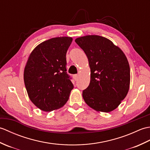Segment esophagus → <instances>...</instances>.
<instances>
[{
	"label": "esophagus",
	"mask_w": 150,
	"mask_h": 150,
	"mask_svg": "<svg viewBox=\"0 0 150 150\" xmlns=\"http://www.w3.org/2000/svg\"><path fill=\"white\" fill-rule=\"evenodd\" d=\"M73 79H74L75 81H77L78 78H79V76H78V75H74L73 76Z\"/></svg>",
	"instance_id": "obj_1"
}]
</instances>
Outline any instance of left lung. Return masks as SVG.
<instances>
[{
    "instance_id": "left-lung-1",
    "label": "left lung",
    "mask_w": 150,
    "mask_h": 150,
    "mask_svg": "<svg viewBox=\"0 0 150 150\" xmlns=\"http://www.w3.org/2000/svg\"><path fill=\"white\" fill-rule=\"evenodd\" d=\"M75 41L86 55L91 70L90 85L82 91L85 103L97 111L116 109L129 88L130 68L125 54L102 36L86 35Z\"/></svg>"
}]
</instances>
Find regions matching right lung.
<instances>
[{"mask_svg":"<svg viewBox=\"0 0 150 150\" xmlns=\"http://www.w3.org/2000/svg\"><path fill=\"white\" fill-rule=\"evenodd\" d=\"M73 39L55 37L39 44L28 57L24 81L31 101L44 111L62 107L73 85L66 73V52Z\"/></svg>","mask_w":150,"mask_h":150,"instance_id":"add662e5","label":"right lung"}]
</instances>
